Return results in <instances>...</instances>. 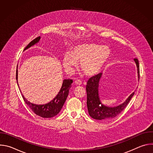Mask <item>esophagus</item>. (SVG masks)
Masks as SVG:
<instances>
[{
  "label": "esophagus",
  "instance_id": "1",
  "mask_svg": "<svg viewBox=\"0 0 153 153\" xmlns=\"http://www.w3.org/2000/svg\"><path fill=\"white\" fill-rule=\"evenodd\" d=\"M74 84L76 85H82V82L79 80H76L74 81Z\"/></svg>",
  "mask_w": 153,
  "mask_h": 153
}]
</instances>
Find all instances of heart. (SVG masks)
Returning a JSON list of instances; mask_svg holds the SVG:
<instances>
[{
  "instance_id": "obj_1",
  "label": "heart",
  "mask_w": 153,
  "mask_h": 153,
  "mask_svg": "<svg viewBox=\"0 0 153 153\" xmlns=\"http://www.w3.org/2000/svg\"><path fill=\"white\" fill-rule=\"evenodd\" d=\"M110 56V50L106 46L96 43H80L71 48L70 53L64 54L62 63L65 70L71 73L77 66V62H80L83 72L86 76H93L102 69Z\"/></svg>"
}]
</instances>
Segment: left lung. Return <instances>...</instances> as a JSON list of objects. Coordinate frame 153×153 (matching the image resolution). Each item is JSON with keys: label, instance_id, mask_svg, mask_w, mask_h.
<instances>
[{"label": "left lung", "instance_id": "8db88e82", "mask_svg": "<svg viewBox=\"0 0 153 153\" xmlns=\"http://www.w3.org/2000/svg\"><path fill=\"white\" fill-rule=\"evenodd\" d=\"M137 68L138 77L139 78V64L137 59H134ZM102 73H99L91 77L87 82L86 90L87 94V108L90 116L96 120H108L118 116L126 108L134 93L131 94L126 101L116 107H108L103 105L100 100L99 96V85L102 79Z\"/></svg>", "mask_w": 153, "mask_h": 153}]
</instances>
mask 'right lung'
<instances>
[{"label": "right lung", "mask_w": 153, "mask_h": 153, "mask_svg": "<svg viewBox=\"0 0 153 153\" xmlns=\"http://www.w3.org/2000/svg\"><path fill=\"white\" fill-rule=\"evenodd\" d=\"M40 37H37L32 40L25 47L24 50L28 49L37 43ZM16 80L17 82V70H16ZM73 83L72 79H65L63 80L62 88L56 97L50 102L45 105L33 104L28 101L22 95L25 103L31 108V110L37 116L43 118H51L56 116L61 110L63 104L69 94V90Z\"/></svg>", "instance_id": "add662e5"}]
</instances>
